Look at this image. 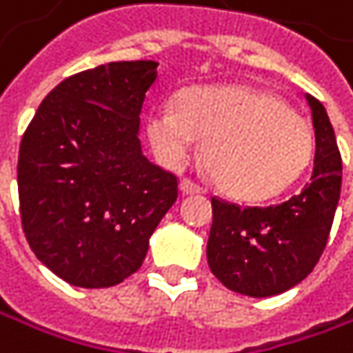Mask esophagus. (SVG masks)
Masks as SVG:
<instances>
[{
  "label": "esophagus",
  "instance_id": "esophagus-1",
  "mask_svg": "<svg viewBox=\"0 0 353 353\" xmlns=\"http://www.w3.org/2000/svg\"><path fill=\"white\" fill-rule=\"evenodd\" d=\"M181 193H185V195L201 193V187H199L197 183H193L191 179H183V181H181Z\"/></svg>",
  "mask_w": 353,
  "mask_h": 353
}]
</instances>
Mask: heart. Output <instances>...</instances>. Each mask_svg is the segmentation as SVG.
<instances>
[{
  "mask_svg": "<svg viewBox=\"0 0 353 353\" xmlns=\"http://www.w3.org/2000/svg\"><path fill=\"white\" fill-rule=\"evenodd\" d=\"M148 135L170 168L185 166L203 143V164L216 185L243 199L270 197L289 187L314 152L312 128L279 97L245 87H199L179 105L160 103L148 116Z\"/></svg>",
  "mask_w": 353,
  "mask_h": 353,
  "instance_id": "b5f03b06",
  "label": "heart"
}]
</instances>
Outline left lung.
<instances>
[{
	"label": "left lung",
	"mask_w": 353,
	"mask_h": 353,
	"mask_svg": "<svg viewBox=\"0 0 353 353\" xmlns=\"http://www.w3.org/2000/svg\"><path fill=\"white\" fill-rule=\"evenodd\" d=\"M312 110L316 156L310 183L283 203L239 205L212 197L208 266L231 291L268 297L301 283L319 264L341 193V154L325 105Z\"/></svg>",
	"instance_id": "obj_1"
}]
</instances>
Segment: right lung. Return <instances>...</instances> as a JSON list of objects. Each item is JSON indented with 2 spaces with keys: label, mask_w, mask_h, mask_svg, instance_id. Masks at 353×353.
Instances as JSON below:
<instances>
[{
  "label": "right lung",
  "mask_w": 353,
  "mask_h": 353,
  "mask_svg": "<svg viewBox=\"0 0 353 353\" xmlns=\"http://www.w3.org/2000/svg\"><path fill=\"white\" fill-rule=\"evenodd\" d=\"M158 62H110L64 79L41 101L18 154L22 231L34 256L70 285L122 283L179 195L152 164L139 114Z\"/></svg>",
  "instance_id": "obj_1"
}]
</instances>
